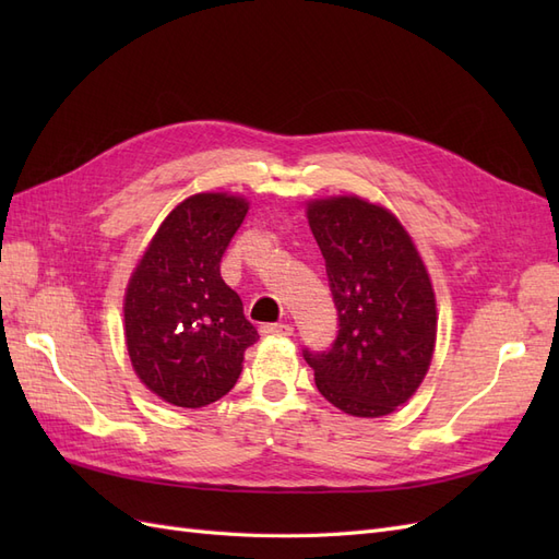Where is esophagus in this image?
I'll return each instance as SVG.
<instances>
[{"mask_svg": "<svg viewBox=\"0 0 559 559\" xmlns=\"http://www.w3.org/2000/svg\"><path fill=\"white\" fill-rule=\"evenodd\" d=\"M261 335H265V337H286V335H294V326H289V324H263Z\"/></svg>", "mask_w": 559, "mask_h": 559, "instance_id": "obj_1", "label": "esophagus"}]
</instances>
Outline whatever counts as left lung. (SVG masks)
Segmentation results:
<instances>
[{
	"label": "left lung",
	"instance_id": "obj_1",
	"mask_svg": "<svg viewBox=\"0 0 559 559\" xmlns=\"http://www.w3.org/2000/svg\"><path fill=\"white\" fill-rule=\"evenodd\" d=\"M341 319L324 354H306L329 403L382 417L411 401L433 359L438 312L429 270L399 216L359 195L308 200Z\"/></svg>",
	"mask_w": 559,
	"mask_h": 559
}]
</instances>
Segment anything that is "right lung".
I'll return each instance as SVG.
<instances>
[{"mask_svg":"<svg viewBox=\"0 0 559 559\" xmlns=\"http://www.w3.org/2000/svg\"><path fill=\"white\" fill-rule=\"evenodd\" d=\"M249 200L205 191L163 218L134 265L123 296V335L134 376L177 408L226 396L259 331L222 280L224 251Z\"/></svg>","mask_w":559,"mask_h":559,"instance_id":"add662e5","label":"right lung"}]
</instances>
